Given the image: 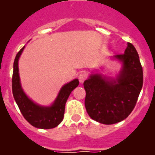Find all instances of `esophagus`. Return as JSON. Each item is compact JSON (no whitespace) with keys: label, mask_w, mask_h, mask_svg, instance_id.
<instances>
[{"label":"esophagus","mask_w":155,"mask_h":155,"mask_svg":"<svg viewBox=\"0 0 155 155\" xmlns=\"http://www.w3.org/2000/svg\"><path fill=\"white\" fill-rule=\"evenodd\" d=\"M86 78H87V74L86 73H81L78 74V80L81 83H82Z\"/></svg>","instance_id":"1"}]
</instances>
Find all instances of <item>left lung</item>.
Masks as SVG:
<instances>
[{"label": "left lung", "mask_w": 155, "mask_h": 155, "mask_svg": "<svg viewBox=\"0 0 155 155\" xmlns=\"http://www.w3.org/2000/svg\"><path fill=\"white\" fill-rule=\"evenodd\" d=\"M115 57L123 63L117 78L109 80L93 74L83 83L87 113L94 120L105 124L118 123L129 116L143 85L142 66L131 43H128L124 53Z\"/></svg>", "instance_id": "1"}]
</instances>
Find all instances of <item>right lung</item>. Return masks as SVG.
<instances>
[{"instance_id":"1","label":"right lung","mask_w":155,"mask_h":155,"mask_svg":"<svg viewBox=\"0 0 155 155\" xmlns=\"http://www.w3.org/2000/svg\"><path fill=\"white\" fill-rule=\"evenodd\" d=\"M24 47L18 52L14 62V72L12 77V91L14 98L22 116L32 126L39 129H53L64 118L65 104L69 94L78 86V79L64 85L60 91L56 101L51 107H41L32 102L21 89L18 74V59Z\"/></svg>"}]
</instances>
